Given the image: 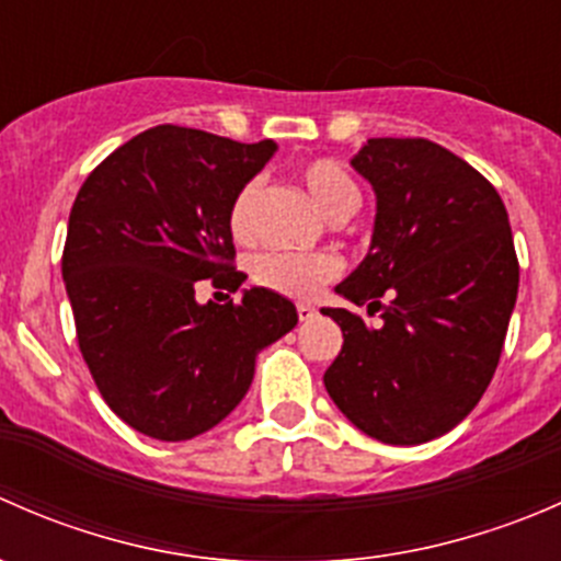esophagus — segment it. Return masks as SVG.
<instances>
[{
    "label": "esophagus",
    "mask_w": 561,
    "mask_h": 561,
    "mask_svg": "<svg viewBox=\"0 0 561 561\" xmlns=\"http://www.w3.org/2000/svg\"><path fill=\"white\" fill-rule=\"evenodd\" d=\"M314 314H317V309L312 307V304H298V320L309 322V320H314Z\"/></svg>",
    "instance_id": "obj_1"
}]
</instances>
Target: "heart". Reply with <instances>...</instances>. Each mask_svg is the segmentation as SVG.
<instances>
[{"label":"heart","mask_w":561,"mask_h":561,"mask_svg":"<svg viewBox=\"0 0 561 561\" xmlns=\"http://www.w3.org/2000/svg\"><path fill=\"white\" fill-rule=\"evenodd\" d=\"M301 181L307 186L314 206L325 214L328 219H344L358 208L360 190L347 168L336 160H312L301 168ZM260 184L247 181L236 192L228 211L230 233L236 239H249L254 222V203H257ZM342 271L336 254L331 252H260L252 260V279L268 290L282 293L290 298H312L325 282Z\"/></svg>","instance_id":"obj_1"}]
</instances>
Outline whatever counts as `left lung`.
I'll return each mask as SVG.
<instances>
[{
	"label": "left lung",
	"instance_id": "8db88e82",
	"mask_svg": "<svg viewBox=\"0 0 561 561\" xmlns=\"http://www.w3.org/2000/svg\"><path fill=\"white\" fill-rule=\"evenodd\" d=\"M350 165L377 214L369 252L336 293L382 322L322 309L344 336L322 382L364 434L421 445L474 410L500 364L518 296L511 222L500 192L426 138H369Z\"/></svg>",
	"mask_w": 561,
	"mask_h": 561
}]
</instances>
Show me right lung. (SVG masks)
Returning <instances> with one entry per match:
<instances>
[{
	"mask_svg": "<svg viewBox=\"0 0 561 561\" xmlns=\"http://www.w3.org/2000/svg\"><path fill=\"white\" fill-rule=\"evenodd\" d=\"M160 124L107 154L83 181L67 225L65 276L78 347L105 404L127 426L181 443L244 399L260 350L293 331V301L265 287L239 304H201L197 282L236 293L230 203L274 157Z\"/></svg>",
	"mask_w": 561,
	"mask_h": 561,
	"instance_id": "right-lung-1",
	"label": "right lung"
}]
</instances>
